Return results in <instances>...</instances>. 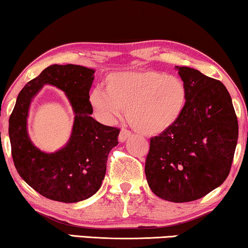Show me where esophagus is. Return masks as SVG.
Listing matches in <instances>:
<instances>
[{
  "label": "esophagus",
  "instance_id": "1",
  "mask_svg": "<svg viewBox=\"0 0 248 248\" xmlns=\"http://www.w3.org/2000/svg\"><path fill=\"white\" fill-rule=\"evenodd\" d=\"M131 137V132L129 130H126V129H123L121 131V133H119V137H118V140L121 142H124V141H126L127 139H129Z\"/></svg>",
  "mask_w": 248,
  "mask_h": 248
}]
</instances>
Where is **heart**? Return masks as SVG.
I'll list each match as a JSON object with an SVG mask.
<instances>
[{"label":"heart","mask_w":248,"mask_h":248,"mask_svg":"<svg viewBox=\"0 0 248 248\" xmlns=\"http://www.w3.org/2000/svg\"><path fill=\"white\" fill-rule=\"evenodd\" d=\"M106 88H93L88 95L96 117L112 124L126 110L131 126L148 136L175 124L186 102L184 82L176 76L152 70L112 73L107 78Z\"/></svg>","instance_id":"1"}]
</instances>
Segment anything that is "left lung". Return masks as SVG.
I'll return each instance as SVG.
<instances>
[{
    "label": "left lung",
    "mask_w": 248,
    "mask_h": 248,
    "mask_svg": "<svg viewBox=\"0 0 248 248\" xmlns=\"http://www.w3.org/2000/svg\"><path fill=\"white\" fill-rule=\"evenodd\" d=\"M186 102L175 124L151 139L145 173L149 187L171 202L198 200L223 184L238 140L227 87L198 70L176 66Z\"/></svg>",
    "instance_id": "1"
}]
</instances>
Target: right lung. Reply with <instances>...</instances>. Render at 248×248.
Listing matches in <instances>:
<instances>
[{
    "label": "right lung",
    "mask_w": 248,
    "mask_h": 248,
    "mask_svg": "<svg viewBox=\"0 0 248 248\" xmlns=\"http://www.w3.org/2000/svg\"><path fill=\"white\" fill-rule=\"evenodd\" d=\"M94 72L75 64L48 66L20 91L9 118L11 154L18 173L50 200L72 203L95 194L105 178L108 154L118 143L119 129L101 124L91 116L88 95ZM45 84L64 91L75 114L69 141L54 153L40 151L27 131L30 102Z\"/></svg>",
    "instance_id": "add662e5"
}]
</instances>
